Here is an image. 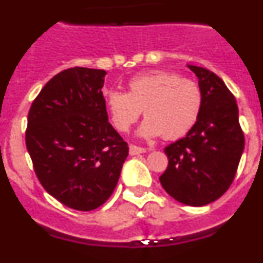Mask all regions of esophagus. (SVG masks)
I'll use <instances>...</instances> for the list:
<instances>
[{"instance_id": "obj_1", "label": "esophagus", "mask_w": 263, "mask_h": 263, "mask_svg": "<svg viewBox=\"0 0 263 263\" xmlns=\"http://www.w3.org/2000/svg\"><path fill=\"white\" fill-rule=\"evenodd\" d=\"M129 152L132 155H137V154H143L146 153V148L145 147H139V146L136 145H130L129 146Z\"/></svg>"}]
</instances>
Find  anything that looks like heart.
Wrapping results in <instances>:
<instances>
[{
  "label": "heart",
  "mask_w": 263,
  "mask_h": 263,
  "mask_svg": "<svg viewBox=\"0 0 263 263\" xmlns=\"http://www.w3.org/2000/svg\"><path fill=\"white\" fill-rule=\"evenodd\" d=\"M105 105L115 127L127 132L145 115L138 130L143 138L178 139L196 125L203 108V92L196 81L164 69L143 72L127 81V92L110 89Z\"/></svg>",
  "instance_id": "obj_1"
}]
</instances>
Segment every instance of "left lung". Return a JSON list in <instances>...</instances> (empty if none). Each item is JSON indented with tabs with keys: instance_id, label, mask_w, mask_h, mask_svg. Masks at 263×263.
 Returning a JSON list of instances; mask_svg holds the SVG:
<instances>
[{
	"instance_id": "left-lung-1",
	"label": "left lung",
	"mask_w": 263,
	"mask_h": 263,
	"mask_svg": "<svg viewBox=\"0 0 263 263\" xmlns=\"http://www.w3.org/2000/svg\"><path fill=\"white\" fill-rule=\"evenodd\" d=\"M203 92L200 117L191 132L164 148L168 166L159 180L179 203L203 206L231 187L245 147L236 99L206 68L188 64Z\"/></svg>"
}]
</instances>
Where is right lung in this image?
Wrapping results in <instances>:
<instances>
[{"instance_id": "obj_1", "label": "right lung", "mask_w": 263, "mask_h": 263, "mask_svg": "<svg viewBox=\"0 0 263 263\" xmlns=\"http://www.w3.org/2000/svg\"><path fill=\"white\" fill-rule=\"evenodd\" d=\"M104 69L53 76L27 117L26 147L39 182L68 208L92 211L115 191L129 147L108 122Z\"/></svg>"}]
</instances>
